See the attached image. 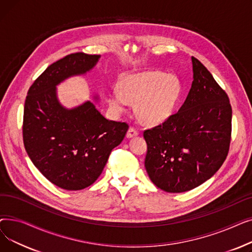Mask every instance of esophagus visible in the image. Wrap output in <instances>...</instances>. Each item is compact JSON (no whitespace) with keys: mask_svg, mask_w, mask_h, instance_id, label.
Instances as JSON below:
<instances>
[{"mask_svg":"<svg viewBox=\"0 0 252 252\" xmlns=\"http://www.w3.org/2000/svg\"><path fill=\"white\" fill-rule=\"evenodd\" d=\"M138 135H139V131L136 128L129 127L128 130H127V133H126V138L130 139V138H134V137H136Z\"/></svg>","mask_w":252,"mask_h":252,"instance_id":"1","label":"esophagus"}]
</instances>
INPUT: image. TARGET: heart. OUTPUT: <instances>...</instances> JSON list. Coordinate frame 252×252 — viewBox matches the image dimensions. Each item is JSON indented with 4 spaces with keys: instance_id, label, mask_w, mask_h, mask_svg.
Wrapping results in <instances>:
<instances>
[{
    "instance_id": "obj_1",
    "label": "heart",
    "mask_w": 252,
    "mask_h": 252,
    "mask_svg": "<svg viewBox=\"0 0 252 252\" xmlns=\"http://www.w3.org/2000/svg\"><path fill=\"white\" fill-rule=\"evenodd\" d=\"M182 93L180 79L161 71L127 74L119 82V91L112 90L107 103L114 112L125 110L127 102L135 103V112L145 125H159L173 114Z\"/></svg>"
}]
</instances>
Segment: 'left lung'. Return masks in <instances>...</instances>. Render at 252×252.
I'll return each mask as SVG.
<instances>
[{"label":"left lung","mask_w":252,"mask_h":252,"mask_svg":"<svg viewBox=\"0 0 252 252\" xmlns=\"http://www.w3.org/2000/svg\"><path fill=\"white\" fill-rule=\"evenodd\" d=\"M193 82L180 110L144 131L145 168L156 187L181 193L213 177L228 155L232 108L205 66L192 57Z\"/></svg>","instance_id":"obj_1"}]
</instances>
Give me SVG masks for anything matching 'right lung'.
<instances>
[{
  "label": "right lung",
  "instance_id": "right-lung-1",
  "mask_svg": "<svg viewBox=\"0 0 252 252\" xmlns=\"http://www.w3.org/2000/svg\"><path fill=\"white\" fill-rule=\"evenodd\" d=\"M100 57L85 53L65 56L35 79L26 96L25 150L42 175L64 190H82L94 183L128 128L126 123L106 119L91 101L66 108L58 100L56 87L92 70Z\"/></svg>",
  "mask_w": 252,
  "mask_h": 252
}]
</instances>
